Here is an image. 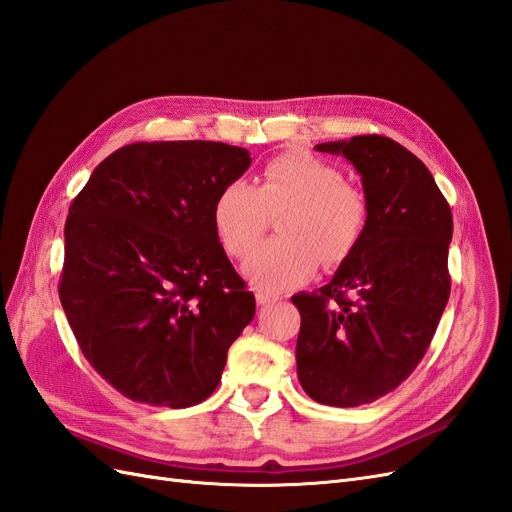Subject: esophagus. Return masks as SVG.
<instances>
[{"label": "esophagus", "instance_id": "34e87169", "mask_svg": "<svg viewBox=\"0 0 512 512\" xmlns=\"http://www.w3.org/2000/svg\"><path fill=\"white\" fill-rule=\"evenodd\" d=\"M275 301H277L275 294H271V292H267V290H256V303H258V305H271V303H275Z\"/></svg>", "mask_w": 512, "mask_h": 512}]
</instances>
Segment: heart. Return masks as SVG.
Wrapping results in <instances>:
<instances>
[{
    "label": "heart",
    "instance_id": "obj_1",
    "mask_svg": "<svg viewBox=\"0 0 512 512\" xmlns=\"http://www.w3.org/2000/svg\"><path fill=\"white\" fill-rule=\"evenodd\" d=\"M277 218L280 239L247 258L243 273L267 292L305 282L318 267H333L361 241L369 205L359 185L344 181L335 164L303 151L269 160L256 185L243 179L226 183L213 203V228L224 250L243 258Z\"/></svg>",
    "mask_w": 512,
    "mask_h": 512
}]
</instances>
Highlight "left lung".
Returning a JSON list of instances; mask_svg holds the SVG:
<instances>
[{"instance_id": "left-lung-1", "label": "left lung", "mask_w": 512, "mask_h": 512, "mask_svg": "<svg viewBox=\"0 0 512 512\" xmlns=\"http://www.w3.org/2000/svg\"><path fill=\"white\" fill-rule=\"evenodd\" d=\"M361 175L369 220L333 280L292 297L301 314L297 376L318 404H371L425 356L451 294L453 215L427 166L393 138L320 143Z\"/></svg>"}]
</instances>
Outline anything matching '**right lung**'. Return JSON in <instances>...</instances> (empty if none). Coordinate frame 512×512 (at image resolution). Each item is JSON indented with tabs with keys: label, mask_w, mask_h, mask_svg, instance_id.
Returning <instances> with one entry per match:
<instances>
[{
	"label": "right lung",
	"mask_w": 512,
	"mask_h": 512,
	"mask_svg": "<svg viewBox=\"0 0 512 512\" xmlns=\"http://www.w3.org/2000/svg\"><path fill=\"white\" fill-rule=\"evenodd\" d=\"M250 164L226 143H134L72 200L61 307L91 367L132 401L200 404L254 318L213 228L215 198Z\"/></svg>",
	"instance_id": "obj_1"
}]
</instances>
